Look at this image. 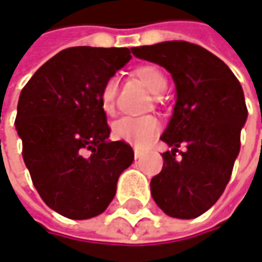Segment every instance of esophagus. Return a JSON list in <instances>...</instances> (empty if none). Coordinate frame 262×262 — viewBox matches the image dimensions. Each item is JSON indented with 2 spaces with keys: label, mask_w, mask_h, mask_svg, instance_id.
I'll return each instance as SVG.
<instances>
[{
  "label": "esophagus",
  "mask_w": 262,
  "mask_h": 262,
  "mask_svg": "<svg viewBox=\"0 0 262 262\" xmlns=\"http://www.w3.org/2000/svg\"><path fill=\"white\" fill-rule=\"evenodd\" d=\"M133 153H135V159H139V157L142 156V151H141L139 148H135V150H133Z\"/></svg>",
  "instance_id": "obj_1"
}]
</instances>
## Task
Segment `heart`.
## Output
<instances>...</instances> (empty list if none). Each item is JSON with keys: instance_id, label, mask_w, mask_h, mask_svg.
Masks as SVG:
<instances>
[{"instance_id": "1", "label": "heart", "mask_w": 262, "mask_h": 262, "mask_svg": "<svg viewBox=\"0 0 262 262\" xmlns=\"http://www.w3.org/2000/svg\"><path fill=\"white\" fill-rule=\"evenodd\" d=\"M135 76L144 83L155 96L165 93L168 81L163 72L156 66H141L135 70ZM118 81L117 78H109L102 85L99 100L105 114H112L115 111ZM160 130V124L155 117L132 118L123 117L112 124V135L115 139L124 141L135 147H145Z\"/></svg>"}]
</instances>
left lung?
I'll use <instances>...</instances> for the list:
<instances>
[{"instance_id":"1","label":"left lung","mask_w":262,"mask_h":262,"mask_svg":"<svg viewBox=\"0 0 262 262\" xmlns=\"http://www.w3.org/2000/svg\"><path fill=\"white\" fill-rule=\"evenodd\" d=\"M136 58L166 69L176 83V106L160 136L171 147L150 189L162 211L177 219L205 213L224 193L240 151L248 118L243 88L221 58L198 45L162 41L132 48ZM180 145L186 151L177 161Z\"/></svg>"}]
</instances>
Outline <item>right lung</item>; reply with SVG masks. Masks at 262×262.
I'll use <instances>...</instances> for the list:
<instances>
[{
    "instance_id": "1",
    "label": "right lung",
    "mask_w": 262,
    "mask_h": 262,
    "mask_svg": "<svg viewBox=\"0 0 262 262\" xmlns=\"http://www.w3.org/2000/svg\"><path fill=\"white\" fill-rule=\"evenodd\" d=\"M132 58L127 48L78 46L46 61L20 91L16 132L38 195L69 219L99 216L135 155L109 141L102 85Z\"/></svg>"
}]
</instances>
